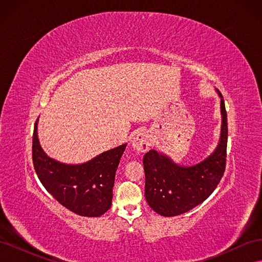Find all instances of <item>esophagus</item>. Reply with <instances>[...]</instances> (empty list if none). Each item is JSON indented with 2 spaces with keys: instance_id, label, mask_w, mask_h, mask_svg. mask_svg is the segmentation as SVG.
I'll list each match as a JSON object with an SVG mask.
<instances>
[{
  "instance_id": "esophagus-1",
  "label": "esophagus",
  "mask_w": 262,
  "mask_h": 262,
  "mask_svg": "<svg viewBox=\"0 0 262 262\" xmlns=\"http://www.w3.org/2000/svg\"><path fill=\"white\" fill-rule=\"evenodd\" d=\"M132 146L138 153H145L150 146V138L148 133L140 132L132 140Z\"/></svg>"
}]
</instances>
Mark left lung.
Here are the masks:
<instances>
[{
	"instance_id": "8db88e82",
	"label": "left lung",
	"mask_w": 262,
	"mask_h": 262,
	"mask_svg": "<svg viewBox=\"0 0 262 262\" xmlns=\"http://www.w3.org/2000/svg\"><path fill=\"white\" fill-rule=\"evenodd\" d=\"M222 129L215 150L193 166H180L169 157L150 149L143 157L145 198L163 216H176L202 203L215 190L224 175L227 147V115L222 94Z\"/></svg>"
}]
</instances>
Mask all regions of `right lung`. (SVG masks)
<instances>
[{
	"instance_id": "1",
	"label": "right lung",
	"mask_w": 262,
	"mask_h": 262,
	"mask_svg": "<svg viewBox=\"0 0 262 262\" xmlns=\"http://www.w3.org/2000/svg\"><path fill=\"white\" fill-rule=\"evenodd\" d=\"M126 144L81 165H68L48 157L37 136H33V163L37 176L47 191L63 207L82 216H100L113 201L115 176Z\"/></svg>"
}]
</instances>
